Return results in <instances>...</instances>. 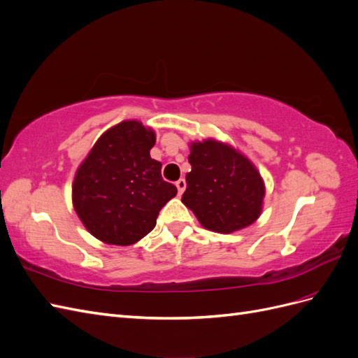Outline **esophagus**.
Instances as JSON below:
<instances>
[{"instance_id": "1", "label": "esophagus", "mask_w": 358, "mask_h": 358, "mask_svg": "<svg viewBox=\"0 0 358 358\" xmlns=\"http://www.w3.org/2000/svg\"><path fill=\"white\" fill-rule=\"evenodd\" d=\"M176 188H178V192H179V194H182L183 191H185V188H187L185 179H179V180L176 182Z\"/></svg>"}]
</instances>
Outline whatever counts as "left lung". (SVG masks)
<instances>
[{
  "mask_svg": "<svg viewBox=\"0 0 358 358\" xmlns=\"http://www.w3.org/2000/svg\"><path fill=\"white\" fill-rule=\"evenodd\" d=\"M187 191L182 203L206 230L230 234L254 224L263 212L266 185L254 162L216 138L189 143Z\"/></svg>",
  "mask_w": 358,
  "mask_h": 358,
  "instance_id": "1",
  "label": "left lung"
}]
</instances>
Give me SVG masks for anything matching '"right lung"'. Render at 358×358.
<instances>
[{
  "instance_id": "1",
  "label": "right lung",
  "mask_w": 358,
  "mask_h": 358,
  "mask_svg": "<svg viewBox=\"0 0 358 358\" xmlns=\"http://www.w3.org/2000/svg\"><path fill=\"white\" fill-rule=\"evenodd\" d=\"M157 134L137 119L119 122L99 137L76 170L73 208L95 239L129 246L154 230L162 206L178 194L150 158Z\"/></svg>"
}]
</instances>
